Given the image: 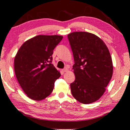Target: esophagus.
<instances>
[{
  "label": "esophagus",
  "mask_w": 130,
  "mask_h": 130,
  "mask_svg": "<svg viewBox=\"0 0 130 130\" xmlns=\"http://www.w3.org/2000/svg\"><path fill=\"white\" fill-rule=\"evenodd\" d=\"M69 71V69L67 68V67H65L64 69L62 70V71H63V72H67V71Z\"/></svg>",
  "instance_id": "1"
}]
</instances>
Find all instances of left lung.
<instances>
[{
  "mask_svg": "<svg viewBox=\"0 0 130 130\" xmlns=\"http://www.w3.org/2000/svg\"><path fill=\"white\" fill-rule=\"evenodd\" d=\"M73 53L76 79L70 84L73 96L83 104L95 102L106 91L113 66L106 44L94 34L76 31L67 36Z\"/></svg>",
  "mask_w": 130,
  "mask_h": 130,
  "instance_id": "left-lung-1",
  "label": "left lung"
}]
</instances>
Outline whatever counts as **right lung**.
<instances>
[{
	"label": "right lung",
	"mask_w": 130,
	"mask_h": 130,
	"mask_svg": "<svg viewBox=\"0 0 130 130\" xmlns=\"http://www.w3.org/2000/svg\"><path fill=\"white\" fill-rule=\"evenodd\" d=\"M63 36L39 35L24 42L14 58L17 80L30 99H44L52 93L61 74L52 63V54Z\"/></svg>",
	"instance_id": "add662e5"
}]
</instances>
